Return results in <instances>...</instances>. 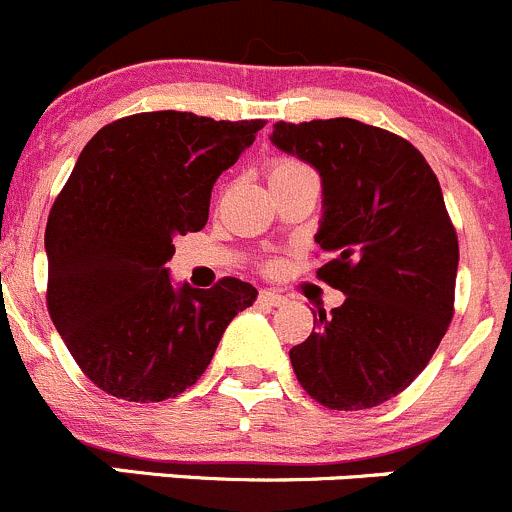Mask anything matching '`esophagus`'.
Wrapping results in <instances>:
<instances>
[{
  "label": "esophagus",
  "mask_w": 512,
  "mask_h": 512,
  "mask_svg": "<svg viewBox=\"0 0 512 512\" xmlns=\"http://www.w3.org/2000/svg\"><path fill=\"white\" fill-rule=\"evenodd\" d=\"M258 301L266 303V306H283V303H286V296H281L278 291H261L258 293Z\"/></svg>",
  "instance_id": "1"
}]
</instances>
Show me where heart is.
I'll return each instance as SVG.
<instances>
[{
	"label": "heart",
	"mask_w": 512,
	"mask_h": 512,
	"mask_svg": "<svg viewBox=\"0 0 512 512\" xmlns=\"http://www.w3.org/2000/svg\"><path fill=\"white\" fill-rule=\"evenodd\" d=\"M301 171H311L306 164H301L298 159H291V156H278V159L268 161V181L286 179V176L301 174Z\"/></svg>",
	"instance_id": "heart-1"
}]
</instances>
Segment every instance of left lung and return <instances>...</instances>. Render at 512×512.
<instances>
[{"label":"left lung","mask_w":512,"mask_h":512,"mask_svg":"<svg viewBox=\"0 0 512 512\" xmlns=\"http://www.w3.org/2000/svg\"><path fill=\"white\" fill-rule=\"evenodd\" d=\"M273 144L316 166L328 258L316 276L346 293L288 351L303 391L331 411H366L406 391L453 318L458 234L426 156L356 119L276 121Z\"/></svg>","instance_id":"8db88e82"}]
</instances>
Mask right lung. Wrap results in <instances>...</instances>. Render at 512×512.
Masks as SVG:
<instances>
[{
  "label": "right lung",
  "mask_w": 512,
  "mask_h": 512,
  "mask_svg": "<svg viewBox=\"0 0 512 512\" xmlns=\"http://www.w3.org/2000/svg\"><path fill=\"white\" fill-rule=\"evenodd\" d=\"M266 121L144 111L101 126L49 211L47 308L82 373L129 403L194 386L256 288L224 276L211 288L169 281L174 236L209 221L221 171Z\"/></svg>",
  "instance_id": "add662e5"
}]
</instances>
